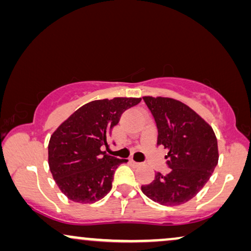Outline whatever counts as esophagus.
<instances>
[{"label": "esophagus", "mask_w": 251, "mask_h": 251, "mask_svg": "<svg viewBox=\"0 0 251 251\" xmlns=\"http://www.w3.org/2000/svg\"><path fill=\"white\" fill-rule=\"evenodd\" d=\"M129 162H130V163H131V164H133V166H136V167H138V166H140V163H139V162H136V161H135V160H132V159H131V160H130V161H129Z\"/></svg>", "instance_id": "34e87169"}]
</instances>
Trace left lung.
I'll use <instances>...</instances> for the list:
<instances>
[{
	"label": "left lung",
	"mask_w": 251,
	"mask_h": 251,
	"mask_svg": "<svg viewBox=\"0 0 251 251\" xmlns=\"http://www.w3.org/2000/svg\"><path fill=\"white\" fill-rule=\"evenodd\" d=\"M144 101L155 120L157 145L167 150L171 168L166 176L143 185V193L163 205L186 203L197 195L218 163L217 138L211 126L190 106L177 99L145 96Z\"/></svg>",
	"instance_id": "obj_1"
}]
</instances>
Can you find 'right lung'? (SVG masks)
<instances>
[{
	"mask_svg": "<svg viewBox=\"0 0 251 251\" xmlns=\"http://www.w3.org/2000/svg\"><path fill=\"white\" fill-rule=\"evenodd\" d=\"M142 98L115 97L88 102L50 137L48 162L59 190L74 202L94 203L111 191L114 171L126 159L101 151L122 113Z\"/></svg>",
	"mask_w": 251,
	"mask_h": 251,
	"instance_id": "1",
	"label": "right lung"
}]
</instances>
